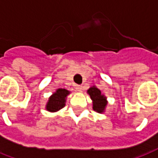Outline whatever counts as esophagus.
<instances>
[{"label":"esophagus","mask_w":158,"mask_h":158,"mask_svg":"<svg viewBox=\"0 0 158 158\" xmlns=\"http://www.w3.org/2000/svg\"><path fill=\"white\" fill-rule=\"evenodd\" d=\"M76 90H78V91H79V92H81L83 90V86L82 85H77V86H76Z\"/></svg>","instance_id":"esophagus-1"}]
</instances>
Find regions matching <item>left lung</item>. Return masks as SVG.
<instances>
[{"label": "left lung", "mask_w": 158, "mask_h": 158, "mask_svg": "<svg viewBox=\"0 0 158 158\" xmlns=\"http://www.w3.org/2000/svg\"><path fill=\"white\" fill-rule=\"evenodd\" d=\"M87 93L90 95V99L92 100L93 110L98 113H103L105 111L106 106L108 104V101L105 96L102 94L101 90H99L98 87L93 85L88 89Z\"/></svg>", "instance_id": "1"}]
</instances>
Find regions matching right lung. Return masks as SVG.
I'll return each instance as SVG.
<instances>
[{
  "label": "right lung",
  "mask_w": 158,
  "mask_h": 158,
  "mask_svg": "<svg viewBox=\"0 0 158 158\" xmlns=\"http://www.w3.org/2000/svg\"><path fill=\"white\" fill-rule=\"evenodd\" d=\"M70 91L66 89H58L49 98L46 104V110L49 112H56L66 105V99Z\"/></svg>",
  "instance_id": "1"
}]
</instances>
